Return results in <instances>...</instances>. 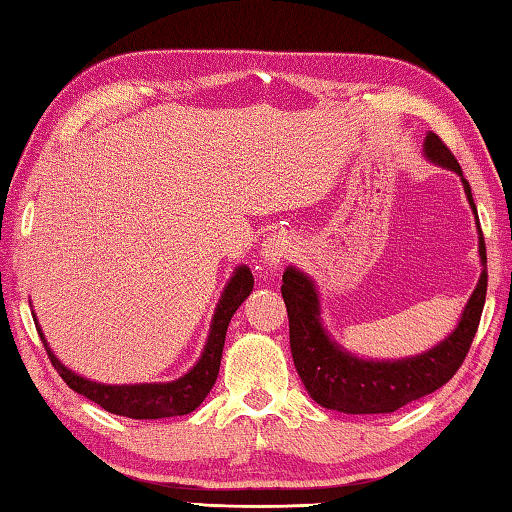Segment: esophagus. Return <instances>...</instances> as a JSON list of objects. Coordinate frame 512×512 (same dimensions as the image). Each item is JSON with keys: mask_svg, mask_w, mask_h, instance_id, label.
Returning a JSON list of instances; mask_svg holds the SVG:
<instances>
[{"mask_svg": "<svg viewBox=\"0 0 512 512\" xmlns=\"http://www.w3.org/2000/svg\"><path fill=\"white\" fill-rule=\"evenodd\" d=\"M291 253V237L287 232H271L262 243V262L266 271L275 273L280 269V264L285 262Z\"/></svg>", "mask_w": 512, "mask_h": 512, "instance_id": "1", "label": "esophagus"}]
</instances>
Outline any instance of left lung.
<instances>
[{
	"label": "left lung",
	"instance_id": "8db88e82",
	"mask_svg": "<svg viewBox=\"0 0 512 512\" xmlns=\"http://www.w3.org/2000/svg\"><path fill=\"white\" fill-rule=\"evenodd\" d=\"M424 157L435 166L453 170L465 186L469 207L476 216L478 255H481V278L460 314L456 330L428 351L401 360H364L348 353L342 344L328 335L321 321L319 291L310 275L287 266L282 275V298L289 314V346L300 380L312 399L328 410L344 415H387L421 396L433 394L467 358L469 346L481 321L485 291H488V255L481 225H478L472 186L462 175L458 159L433 132L424 139Z\"/></svg>",
	"mask_w": 512,
	"mask_h": 512
}]
</instances>
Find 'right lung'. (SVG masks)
Instances as JSON below:
<instances>
[{
    "instance_id": "add662e5",
    "label": "right lung",
    "mask_w": 512,
    "mask_h": 512,
    "mask_svg": "<svg viewBox=\"0 0 512 512\" xmlns=\"http://www.w3.org/2000/svg\"><path fill=\"white\" fill-rule=\"evenodd\" d=\"M253 273L246 264H239L234 269L232 278L227 280L221 298H218L216 310L212 316V326H209L207 344L202 348V355L198 362L184 373V376L168 380V383H134V385H107V383H95L91 378H84L68 369L54 351L47 344L43 330L36 321V330L40 335L47 355L54 364V369L59 371V376L66 380L70 389H75L77 394L86 396L93 403L100 405L111 415L129 417V419H166V417H180L189 415L198 408V405L207 399V394L212 392V387L218 378V367H221L223 358V346H225V332L230 326V319L234 312L239 310V305L250 296L253 291Z\"/></svg>"
}]
</instances>
